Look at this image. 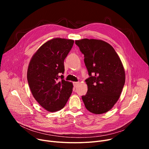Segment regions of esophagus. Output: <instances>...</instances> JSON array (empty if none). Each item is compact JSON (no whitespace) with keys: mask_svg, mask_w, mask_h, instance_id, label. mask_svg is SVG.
Wrapping results in <instances>:
<instances>
[{"mask_svg":"<svg viewBox=\"0 0 149 149\" xmlns=\"http://www.w3.org/2000/svg\"><path fill=\"white\" fill-rule=\"evenodd\" d=\"M79 84V82H73V84H74V86L75 88L77 87V86H78V84Z\"/></svg>","mask_w":149,"mask_h":149,"instance_id":"1","label":"esophagus"}]
</instances>
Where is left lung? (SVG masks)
<instances>
[{
	"label": "left lung",
	"mask_w": 149,
	"mask_h": 149,
	"mask_svg": "<svg viewBox=\"0 0 149 149\" xmlns=\"http://www.w3.org/2000/svg\"><path fill=\"white\" fill-rule=\"evenodd\" d=\"M84 54L89 77L86 80L88 92L82 96L84 106L93 113H104L118 100L125 83L122 62L113 47L97 39L75 40Z\"/></svg>",
	"instance_id": "left-lung-1"
}]
</instances>
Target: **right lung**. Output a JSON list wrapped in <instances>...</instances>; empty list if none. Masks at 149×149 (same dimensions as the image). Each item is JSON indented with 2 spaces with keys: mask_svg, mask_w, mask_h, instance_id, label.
I'll return each mask as SVG.
<instances>
[{
  "mask_svg": "<svg viewBox=\"0 0 149 149\" xmlns=\"http://www.w3.org/2000/svg\"><path fill=\"white\" fill-rule=\"evenodd\" d=\"M74 42L70 39H51L38 48L29 63L27 80L31 93L49 112L63 108L72 93V83L65 81L61 74L65 71L64 60Z\"/></svg>",
  "mask_w": 149,
  "mask_h": 149,
  "instance_id": "obj_1",
  "label": "right lung"
}]
</instances>
